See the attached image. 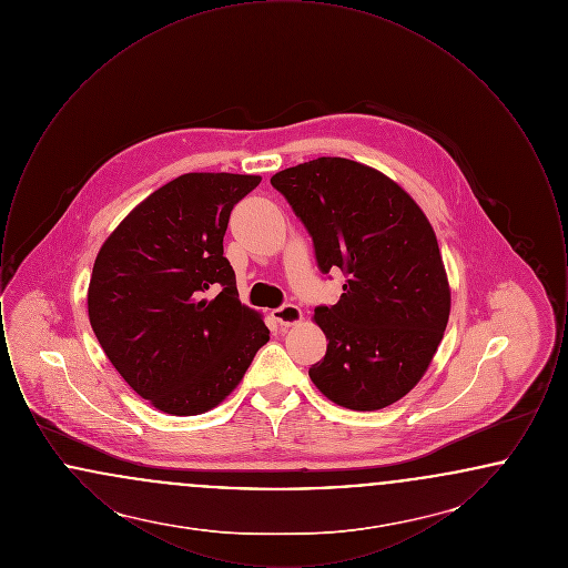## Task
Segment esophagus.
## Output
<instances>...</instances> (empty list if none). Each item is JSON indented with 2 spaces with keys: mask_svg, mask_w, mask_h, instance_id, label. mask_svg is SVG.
<instances>
[{
  "mask_svg": "<svg viewBox=\"0 0 568 568\" xmlns=\"http://www.w3.org/2000/svg\"><path fill=\"white\" fill-rule=\"evenodd\" d=\"M272 320L283 327H290V325L302 322V311L297 308L296 304H283L272 311Z\"/></svg>",
  "mask_w": 568,
  "mask_h": 568,
  "instance_id": "34e87169",
  "label": "esophagus"
}]
</instances>
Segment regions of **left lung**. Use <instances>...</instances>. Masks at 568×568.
Here are the masks:
<instances>
[{"instance_id":"8db88e82","label":"left lung","mask_w":568,"mask_h":568,"mask_svg":"<svg viewBox=\"0 0 568 568\" xmlns=\"http://www.w3.org/2000/svg\"><path fill=\"white\" fill-rule=\"evenodd\" d=\"M271 183L311 234L320 271L347 276L341 300L315 308L327 349L308 377L353 410L400 400L428 371L452 308L430 221L392 179L345 158L300 163Z\"/></svg>"}]
</instances>
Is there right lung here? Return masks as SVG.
<instances>
[{
    "instance_id": "right-lung-1",
    "label": "right lung",
    "mask_w": 568,
    "mask_h": 568,
    "mask_svg": "<svg viewBox=\"0 0 568 568\" xmlns=\"http://www.w3.org/2000/svg\"><path fill=\"white\" fill-rule=\"evenodd\" d=\"M260 181L183 174L138 204L95 257L87 294L95 338L135 394L163 413L219 405L271 341L223 257L230 213Z\"/></svg>"
}]
</instances>
